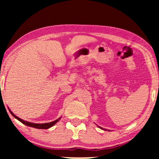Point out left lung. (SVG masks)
<instances>
[{
  "label": "left lung",
  "mask_w": 159,
  "mask_h": 159,
  "mask_svg": "<svg viewBox=\"0 0 159 159\" xmlns=\"http://www.w3.org/2000/svg\"><path fill=\"white\" fill-rule=\"evenodd\" d=\"M98 127H99V128H101V129H105V130H106V129H103V128H102V127H99V126H98Z\"/></svg>",
  "instance_id": "left-lung-1"
}]
</instances>
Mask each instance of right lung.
Wrapping results in <instances>:
<instances>
[{
    "label": "right lung",
    "mask_w": 159,
    "mask_h": 159,
    "mask_svg": "<svg viewBox=\"0 0 159 159\" xmlns=\"http://www.w3.org/2000/svg\"><path fill=\"white\" fill-rule=\"evenodd\" d=\"M8 110H9V112L11 114V115L14 117H15L17 120H19V121H21V123L24 124V125H25L26 126H28V127H34V128H37V129H48V128L53 127V126L55 125L56 123H57L58 121L61 119V117H59L58 119H56V120L53 121H51V122H48V123H45V124H35V123H32V122H30V121H25L23 120V119H21L20 118H19L18 116H16V115H15L14 113H13L10 110L9 108H8Z\"/></svg>",
    "instance_id": "right-lung-1"
}]
</instances>
